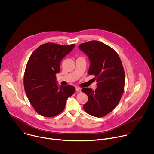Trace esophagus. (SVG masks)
<instances>
[{
    "label": "esophagus",
    "mask_w": 154,
    "mask_h": 154,
    "mask_svg": "<svg viewBox=\"0 0 154 154\" xmlns=\"http://www.w3.org/2000/svg\"><path fill=\"white\" fill-rule=\"evenodd\" d=\"M76 91L77 92H81V88H79V87H76Z\"/></svg>",
    "instance_id": "obj_1"
}]
</instances>
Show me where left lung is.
Wrapping results in <instances>:
<instances>
[{
  "label": "left lung",
  "instance_id": "8db88e82",
  "mask_svg": "<svg viewBox=\"0 0 154 154\" xmlns=\"http://www.w3.org/2000/svg\"><path fill=\"white\" fill-rule=\"evenodd\" d=\"M90 62L88 74L94 75L97 88L82 89L88 95L84 109L89 114L101 117L110 113L119 103L125 87V71L114 50L98 41H90L79 45Z\"/></svg>",
  "mask_w": 154,
  "mask_h": 154
}]
</instances>
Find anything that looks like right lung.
Instances as JSON below:
<instances>
[{
	"mask_svg": "<svg viewBox=\"0 0 154 154\" xmlns=\"http://www.w3.org/2000/svg\"><path fill=\"white\" fill-rule=\"evenodd\" d=\"M75 45L45 43L34 51L28 61L24 89L31 104L41 116L51 117L62 112L67 98L75 91L73 86L59 87L56 76L60 70L61 60Z\"/></svg>",
	"mask_w": 154,
	"mask_h": 154,
	"instance_id": "1",
	"label": "right lung"
}]
</instances>
